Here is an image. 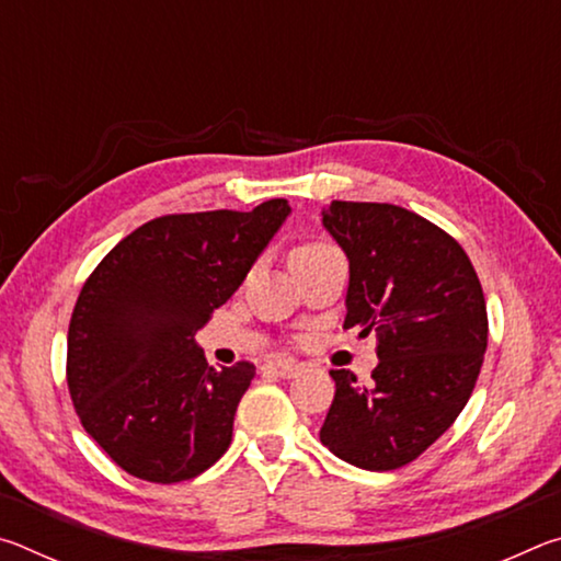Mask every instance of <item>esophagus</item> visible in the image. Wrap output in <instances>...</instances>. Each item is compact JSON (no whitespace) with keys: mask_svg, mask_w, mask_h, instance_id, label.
Listing matches in <instances>:
<instances>
[{"mask_svg":"<svg viewBox=\"0 0 561 561\" xmlns=\"http://www.w3.org/2000/svg\"><path fill=\"white\" fill-rule=\"evenodd\" d=\"M264 371L272 376H279V378H291V376H297L299 364H294V360H270V364L264 366Z\"/></svg>","mask_w":561,"mask_h":561,"instance_id":"34e87169","label":"esophagus"}]
</instances>
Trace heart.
Listing matches in <instances>:
<instances>
[{"instance_id":"heart-1","label":"heart","mask_w":561,"mask_h":561,"mask_svg":"<svg viewBox=\"0 0 561 561\" xmlns=\"http://www.w3.org/2000/svg\"><path fill=\"white\" fill-rule=\"evenodd\" d=\"M331 244L327 242H307V244H299L297 250L291 252V257H301V254H314V252H321V250H329Z\"/></svg>"}]
</instances>
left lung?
I'll return each instance as SVG.
<instances>
[{
	"mask_svg": "<svg viewBox=\"0 0 561 561\" xmlns=\"http://www.w3.org/2000/svg\"><path fill=\"white\" fill-rule=\"evenodd\" d=\"M321 222L348 257L344 327L376 331L374 383L334 368L319 438L364 470L413 462L468 403L488 348L485 294L462 247L388 203L334 201Z\"/></svg>",
	"mask_w": 561,
	"mask_h": 561,
	"instance_id": "8db88e82",
	"label": "left lung"
}]
</instances>
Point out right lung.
Segmentation results:
<instances>
[{
	"label": "right lung",
	"mask_w": 561,
	"mask_h": 561,
	"mask_svg": "<svg viewBox=\"0 0 561 561\" xmlns=\"http://www.w3.org/2000/svg\"><path fill=\"white\" fill-rule=\"evenodd\" d=\"M289 213L274 197L252 213L156 217L123 237L83 284L66 383L83 428L133 478L173 485L230 448L254 364L207 366L195 334Z\"/></svg>",
	"instance_id": "right-lung-1"
}]
</instances>
